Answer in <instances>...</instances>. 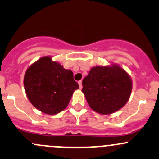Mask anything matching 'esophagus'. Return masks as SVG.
I'll use <instances>...</instances> for the list:
<instances>
[{"label":"esophagus","mask_w":159,"mask_h":159,"mask_svg":"<svg viewBox=\"0 0 159 159\" xmlns=\"http://www.w3.org/2000/svg\"><path fill=\"white\" fill-rule=\"evenodd\" d=\"M78 84H79V87H80V89H82V81H78Z\"/></svg>","instance_id":"esophagus-1"}]
</instances>
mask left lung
Segmentation results:
<instances>
[{"label":"left lung","instance_id":"obj_1","mask_svg":"<svg viewBox=\"0 0 159 159\" xmlns=\"http://www.w3.org/2000/svg\"><path fill=\"white\" fill-rule=\"evenodd\" d=\"M82 92L90 108L102 115L120 110L129 100L132 80L120 65H97L83 79Z\"/></svg>","mask_w":159,"mask_h":159}]
</instances>
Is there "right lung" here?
I'll return each mask as SVG.
<instances>
[{
  "label": "right lung",
  "mask_w": 159,
  "mask_h": 159,
  "mask_svg": "<svg viewBox=\"0 0 159 159\" xmlns=\"http://www.w3.org/2000/svg\"><path fill=\"white\" fill-rule=\"evenodd\" d=\"M24 85L32 105L50 115L65 109L74 91L79 89L74 80L73 72L65 69L51 56L41 57L28 67Z\"/></svg>",
  "instance_id": "right-lung-1"
}]
</instances>
